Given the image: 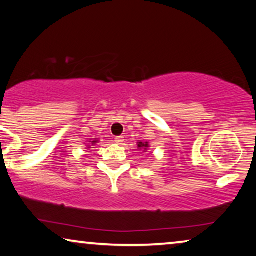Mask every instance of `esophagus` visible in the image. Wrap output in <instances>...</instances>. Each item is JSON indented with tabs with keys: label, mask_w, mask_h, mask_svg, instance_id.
I'll return each mask as SVG.
<instances>
[{
	"label": "esophagus",
	"mask_w": 256,
	"mask_h": 256,
	"mask_svg": "<svg viewBox=\"0 0 256 256\" xmlns=\"http://www.w3.org/2000/svg\"><path fill=\"white\" fill-rule=\"evenodd\" d=\"M114 140H116V144H122V142H124V140L122 136H118V137H116Z\"/></svg>",
	"instance_id": "esophagus-1"
}]
</instances>
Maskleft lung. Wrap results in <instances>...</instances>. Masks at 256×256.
Listing matches in <instances>:
<instances>
[{
    "mask_svg": "<svg viewBox=\"0 0 256 256\" xmlns=\"http://www.w3.org/2000/svg\"><path fill=\"white\" fill-rule=\"evenodd\" d=\"M138 148H143V150L145 151V150H146V148H148V143H142V142H140V143H138Z\"/></svg>",
    "mask_w": 256,
    "mask_h": 256,
    "instance_id": "obj_1",
    "label": "left lung"
}]
</instances>
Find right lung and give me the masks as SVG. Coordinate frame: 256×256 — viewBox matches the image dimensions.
<instances>
[{"mask_svg": "<svg viewBox=\"0 0 256 256\" xmlns=\"http://www.w3.org/2000/svg\"><path fill=\"white\" fill-rule=\"evenodd\" d=\"M95 143H97V142H96V140H94V142H92V144H95Z\"/></svg>", "mask_w": 256, "mask_h": 256, "instance_id": "right-lung-1", "label": "right lung"}]
</instances>
